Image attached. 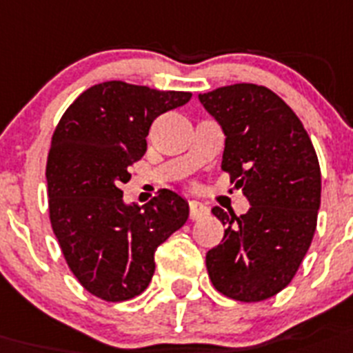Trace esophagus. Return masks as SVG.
I'll list each match as a JSON object with an SVG mask.
<instances>
[{"instance_id": "34e87169", "label": "esophagus", "mask_w": 353, "mask_h": 353, "mask_svg": "<svg viewBox=\"0 0 353 353\" xmlns=\"http://www.w3.org/2000/svg\"><path fill=\"white\" fill-rule=\"evenodd\" d=\"M188 208H190L192 221H197V219L204 217V215H208V206L203 203H199V201H192V203L188 204Z\"/></svg>"}]
</instances>
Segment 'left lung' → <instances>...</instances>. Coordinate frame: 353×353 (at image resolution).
I'll return each instance as SVG.
<instances>
[{
	"label": "left lung",
	"mask_w": 353,
	"mask_h": 353,
	"mask_svg": "<svg viewBox=\"0 0 353 353\" xmlns=\"http://www.w3.org/2000/svg\"><path fill=\"white\" fill-rule=\"evenodd\" d=\"M199 100L226 134L222 170L251 204L241 217L212 210L226 230L206 253L210 280L232 300H268L291 283L312 242L318 156L300 118L265 85H224Z\"/></svg>",
	"instance_id": "left-lung-1"
}]
</instances>
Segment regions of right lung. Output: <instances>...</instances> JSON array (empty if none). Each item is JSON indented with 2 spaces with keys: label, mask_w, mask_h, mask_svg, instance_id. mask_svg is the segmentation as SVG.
<instances>
[{
  "label": "right lung",
  "mask_w": 353,
  "mask_h": 353,
  "mask_svg": "<svg viewBox=\"0 0 353 353\" xmlns=\"http://www.w3.org/2000/svg\"><path fill=\"white\" fill-rule=\"evenodd\" d=\"M188 91H158L109 81L79 94L59 120L46 161L48 210L68 268L103 301L141 294L152 280L154 251L188 219V203L163 188L145 206L123 203L129 168L147 150L163 112Z\"/></svg>",
  "instance_id": "1"
}]
</instances>
